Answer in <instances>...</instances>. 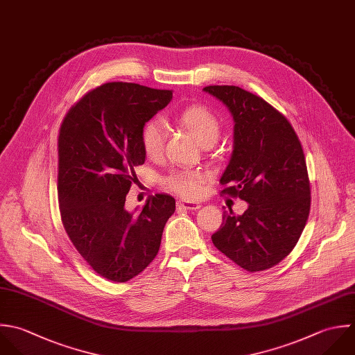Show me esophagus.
<instances>
[{
    "label": "esophagus",
    "mask_w": 355,
    "mask_h": 355,
    "mask_svg": "<svg viewBox=\"0 0 355 355\" xmlns=\"http://www.w3.org/2000/svg\"><path fill=\"white\" fill-rule=\"evenodd\" d=\"M177 206L180 209H185V210H198L200 207V203L198 202H189V200H178Z\"/></svg>",
    "instance_id": "1"
}]
</instances>
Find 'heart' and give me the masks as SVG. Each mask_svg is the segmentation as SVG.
Masks as SVG:
<instances>
[{
	"label": "heart",
	"mask_w": 355,
	"mask_h": 355,
	"mask_svg": "<svg viewBox=\"0 0 355 355\" xmlns=\"http://www.w3.org/2000/svg\"><path fill=\"white\" fill-rule=\"evenodd\" d=\"M177 121L184 127L196 141L203 145H213L221 132V121L218 116L205 105H191L177 114ZM167 130L160 119L148 120L141 130V144L144 152L150 159L162 156L164 149ZM205 175L198 170H180L168 174L163 184L174 193L195 199L202 193Z\"/></svg>",
	"instance_id": "b5f03b06"
}]
</instances>
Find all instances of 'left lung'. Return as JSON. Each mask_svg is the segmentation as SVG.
Listing matches in <instances>:
<instances>
[{
  "mask_svg": "<svg viewBox=\"0 0 355 355\" xmlns=\"http://www.w3.org/2000/svg\"><path fill=\"white\" fill-rule=\"evenodd\" d=\"M234 116V150L221 195L249 203L242 216L223 213L214 246L249 272L281 263L296 246L311 206L302 142L289 120L263 98L236 85H207Z\"/></svg>",
  "mask_w": 355,
  "mask_h": 355,
  "instance_id": "1",
  "label": "left lung"
}]
</instances>
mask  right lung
<instances>
[{
	"mask_svg": "<svg viewBox=\"0 0 355 355\" xmlns=\"http://www.w3.org/2000/svg\"><path fill=\"white\" fill-rule=\"evenodd\" d=\"M173 98L170 89L105 83L64 114L58 137V200L64 231L101 277L127 282L156 257L164 225L175 211L157 193L138 213L124 209L134 167L145 163L141 130Z\"/></svg>",
	"mask_w": 355,
	"mask_h": 355,
	"instance_id": "right-lung-1",
	"label": "right lung"
}]
</instances>
